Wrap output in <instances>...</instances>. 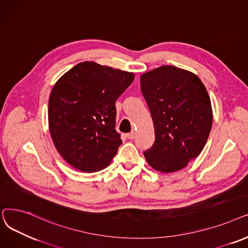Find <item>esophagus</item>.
<instances>
[{
    "mask_svg": "<svg viewBox=\"0 0 248 248\" xmlns=\"http://www.w3.org/2000/svg\"><path fill=\"white\" fill-rule=\"evenodd\" d=\"M126 137H127L128 139H134V138H135V132H131V133L126 134Z\"/></svg>",
    "mask_w": 248,
    "mask_h": 248,
    "instance_id": "34e87169",
    "label": "esophagus"
}]
</instances>
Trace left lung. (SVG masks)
Segmentation results:
<instances>
[{
	"label": "left lung",
	"instance_id": "8db88e82",
	"mask_svg": "<svg viewBox=\"0 0 248 248\" xmlns=\"http://www.w3.org/2000/svg\"><path fill=\"white\" fill-rule=\"evenodd\" d=\"M140 87L155 133L144 157L157 171L181 170L202 152L208 140L213 122L208 92L197 75L172 65L142 74Z\"/></svg>",
	"mask_w": 248,
	"mask_h": 248
}]
</instances>
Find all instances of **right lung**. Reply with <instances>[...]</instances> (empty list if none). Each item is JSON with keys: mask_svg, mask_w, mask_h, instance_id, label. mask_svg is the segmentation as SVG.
Here are the masks:
<instances>
[{"mask_svg": "<svg viewBox=\"0 0 248 248\" xmlns=\"http://www.w3.org/2000/svg\"><path fill=\"white\" fill-rule=\"evenodd\" d=\"M134 74L95 62H79L53 86L48 126L62 158L82 172L107 168L122 143L116 131L115 102Z\"/></svg>", "mask_w": 248, "mask_h": 248, "instance_id": "1", "label": "right lung"}]
</instances>
